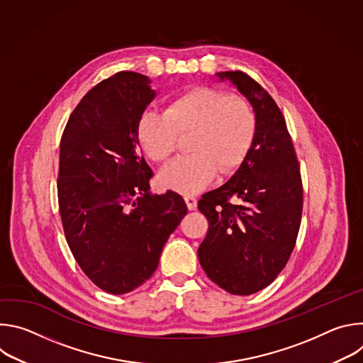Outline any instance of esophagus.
I'll return each instance as SVG.
<instances>
[{
	"mask_svg": "<svg viewBox=\"0 0 363 363\" xmlns=\"http://www.w3.org/2000/svg\"><path fill=\"white\" fill-rule=\"evenodd\" d=\"M184 199H185V203H186V206H188V210H189V211H192V210H195V208H196V198H195V196L186 195Z\"/></svg>",
	"mask_w": 363,
	"mask_h": 363,
	"instance_id": "obj_1",
	"label": "esophagus"
}]
</instances>
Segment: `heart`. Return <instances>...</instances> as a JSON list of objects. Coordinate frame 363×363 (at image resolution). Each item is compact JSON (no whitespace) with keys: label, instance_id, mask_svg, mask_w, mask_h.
Listing matches in <instances>:
<instances>
[{"label":"heart","instance_id":"1","mask_svg":"<svg viewBox=\"0 0 363 363\" xmlns=\"http://www.w3.org/2000/svg\"><path fill=\"white\" fill-rule=\"evenodd\" d=\"M254 113L238 94L217 87H195L174 97L165 113L146 111L139 118L138 136L147 157L164 162L191 135L189 155L167 165L160 181L181 194H196L217 175L228 174L244 160L254 133Z\"/></svg>","mask_w":363,"mask_h":363}]
</instances>
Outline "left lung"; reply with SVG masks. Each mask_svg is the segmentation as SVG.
<instances>
[{
	"mask_svg": "<svg viewBox=\"0 0 363 363\" xmlns=\"http://www.w3.org/2000/svg\"><path fill=\"white\" fill-rule=\"evenodd\" d=\"M254 112L251 146L223 186L202 195L198 210L208 233L199 263L216 284L250 296L267 287L287 264L300 228L303 188L294 146L273 97L242 72H221Z\"/></svg>",
	"mask_w": 363,
	"mask_h": 363,
	"instance_id": "left-lung-1",
	"label": "left lung"
}]
</instances>
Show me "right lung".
<instances>
[{"instance_id": "obj_1", "label": "right lung", "mask_w": 363, "mask_h": 363, "mask_svg": "<svg viewBox=\"0 0 363 363\" xmlns=\"http://www.w3.org/2000/svg\"><path fill=\"white\" fill-rule=\"evenodd\" d=\"M155 96L149 77L119 72L86 93L62 136L57 194L66 240L84 274L111 294L150 279L186 216L181 195L149 192L153 172L140 157L138 123Z\"/></svg>"}]
</instances>
